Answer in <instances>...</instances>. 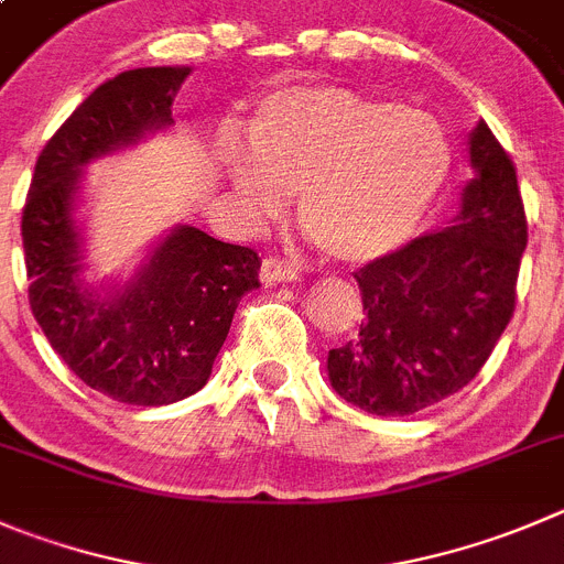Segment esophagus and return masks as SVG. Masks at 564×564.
Here are the masks:
<instances>
[{"label":"esophagus","mask_w":564,"mask_h":564,"mask_svg":"<svg viewBox=\"0 0 564 564\" xmlns=\"http://www.w3.org/2000/svg\"><path fill=\"white\" fill-rule=\"evenodd\" d=\"M261 281L267 286H275V283H289V281H297V270H294L289 261H281V258H264L261 261Z\"/></svg>","instance_id":"1"}]
</instances>
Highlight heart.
I'll return each mask as SVG.
<instances>
[{
	"label": "heart",
	"mask_w": 564,
	"mask_h": 564,
	"mask_svg": "<svg viewBox=\"0 0 564 564\" xmlns=\"http://www.w3.org/2000/svg\"><path fill=\"white\" fill-rule=\"evenodd\" d=\"M217 163L250 225L275 219L297 192V219L328 256L372 261L412 239L451 172L440 119L341 86L267 94Z\"/></svg>",
	"instance_id": "1"
}]
</instances>
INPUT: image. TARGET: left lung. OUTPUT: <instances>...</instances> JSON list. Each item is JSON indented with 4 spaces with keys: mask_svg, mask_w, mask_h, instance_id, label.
<instances>
[{
    "mask_svg": "<svg viewBox=\"0 0 564 564\" xmlns=\"http://www.w3.org/2000/svg\"><path fill=\"white\" fill-rule=\"evenodd\" d=\"M467 144L476 177L448 228L354 272L365 319L359 336L328 354V378L370 414L403 417L459 392L512 319L529 241L518 172L484 122Z\"/></svg>",
    "mask_w": 564,
    "mask_h": 564,
    "instance_id": "obj_1",
    "label": "left lung"
}]
</instances>
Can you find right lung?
Listing matches in <instances>:
<instances>
[{"mask_svg": "<svg viewBox=\"0 0 564 564\" xmlns=\"http://www.w3.org/2000/svg\"><path fill=\"white\" fill-rule=\"evenodd\" d=\"M188 72L130 68L83 99L41 150L21 214L30 308L41 330L80 381L130 406H166L205 387L261 270L250 247L177 225L122 286L94 289L80 278L83 166L170 128Z\"/></svg>", "mask_w": 564, "mask_h": 564, "instance_id": "right-lung-1", "label": "right lung"}]
</instances>
